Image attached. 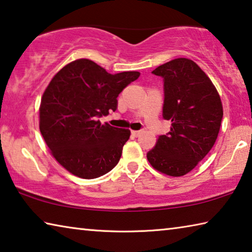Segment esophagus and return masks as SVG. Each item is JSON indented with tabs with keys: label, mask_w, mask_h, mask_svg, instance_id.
<instances>
[{
	"label": "esophagus",
	"mask_w": 252,
	"mask_h": 252,
	"mask_svg": "<svg viewBox=\"0 0 252 252\" xmlns=\"http://www.w3.org/2000/svg\"><path fill=\"white\" fill-rule=\"evenodd\" d=\"M131 134L136 138V136H139L140 134H141V131H131Z\"/></svg>",
	"instance_id": "obj_1"
}]
</instances>
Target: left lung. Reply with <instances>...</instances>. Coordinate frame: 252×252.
<instances>
[{"label":"left lung","mask_w":252,"mask_h":252,"mask_svg":"<svg viewBox=\"0 0 252 252\" xmlns=\"http://www.w3.org/2000/svg\"><path fill=\"white\" fill-rule=\"evenodd\" d=\"M152 73L163 78L162 116L171 121V126L147 153L148 161L157 171L182 177L215 144L223 117L222 102L211 80L192 60L174 59Z\"/></svg>","instance_id":"8db88e82"}]
</instances>
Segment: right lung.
I'll use <instances>...</instances> for the list:
<instances>
[{"label":"right lung","mask_w":252,"mask_h":252,"mask_svg":"<svg viewBox=\"0 0 252 252\" xmlns=\"http://www.w3.org/2000/svg\"><path fill=\"white\" fill-rule=\"evenodd\" d=\"M136 71L110 74L91 60L70 62L55 74L40 104V131L51 155L70 173L94 179L118 164L129 129L101 125L117 110V97L139 78Z\"/></svg>","instance_id":"1"}]
</instances>
